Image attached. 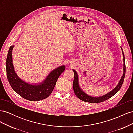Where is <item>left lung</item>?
<instances>
[{"label": "left lung", "mask_w": 133, "mask_h": 133, "mask_svg": "<svg viewBox=\"0 0 133 133\" xmlns=\"http://www.w3.org/2000/svg\"><path fill=\"white\" fill-rule=\"evenodd\" d=\"M121 49L122 50V53L123 55V74L120 79L119 83L118 85L116 86L114 89H112L108 93L106 94L105 95H104L101 96H98V97H94V96H90L87 94L86 92H84L80 87L79 84V78H78V75L77 72H76L74 69H73L74 73V78L73 81V89L74 93L75 95L77 97L83 100L84 102H88V103H98L103 102L104 101H105L107 99L110 98L112 96L114 95L116 92H117L122 87V84L123 83L124 78H125V57L124 54V52L123 51L122 48L121 47Z\"/></svg>", "instance_id": "1"}]
</instances>
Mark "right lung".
I'll return each mask as SVG.
<instances>
[{"mask_svg": "<svg viewBox=\"0 0 133 133\" xmlns=\"http://www.w3.org/2000/svg\"><path fill=\"white\" fill-rule=\"evenodd\" d=\"M14 47V45L10 46L6 60L7 78L12 89L23 98L30 101H39L48 98L53 91L59 76L65 70V65L52 70L42 82L28 83L20 78L15 71L12 59Z\"/></svg>", "mask_w": 133, "mask_h": 133, "instance_id": "add662e5", "label": "right lung"}]
</instances>
